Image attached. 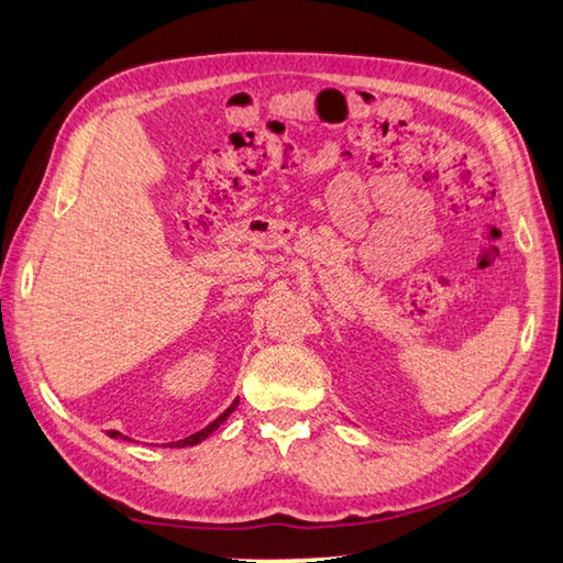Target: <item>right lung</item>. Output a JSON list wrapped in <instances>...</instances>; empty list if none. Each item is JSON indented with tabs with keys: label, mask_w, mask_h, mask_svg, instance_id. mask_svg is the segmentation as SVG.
<instances>
[{
	"label": "right lung",
	"mask_w": 563,
	"mask_h": 563,
	"mask_svg": "<svg viewBox=\"0 0 563 563\" xmlns=\"http://www.w3.org/2000/svg\"><path fill=\"white\" fill-rule=\"evenodd\" d=\"M236 406H239V398H236V401H233L219 418H213V421H211L207 428H201V431L191 433V435H187V438H181V441H177V443H169V448H187V445H197V443H201V441H207V438H209L213 431H217V428H219L223 421H227V418H229L233 411H236ZM108 435H110V438H122V441H130V438L122 435L120 431H108Z\"/></svg>",
	"instance_id": "obj_1"
}]
</instances>
